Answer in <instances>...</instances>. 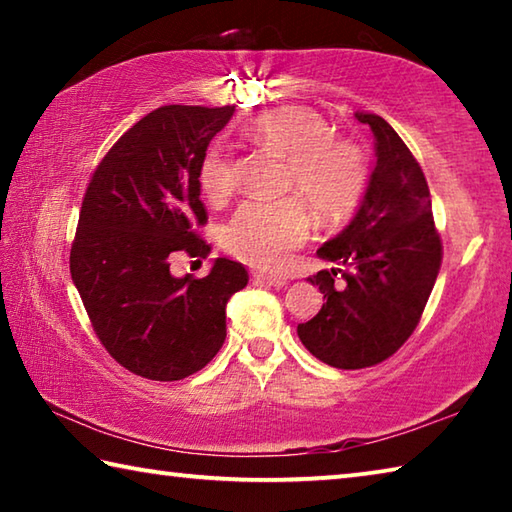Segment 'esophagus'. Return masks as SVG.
<instances>
[{
    "label": "esophagus",
    "mask_w": 512,
    "mask_h": 512,
    "mask_svg": "<svg viewBox=\"0 0 512 512\" xmlns=\"http://www.w3.org/2000/svg\"><path fill=\"white\" fill-rule=\"evenodd\" d=\"M253 277H255V282L268 284V287H275V289H282L289 284L287 277H277V275H268V273H255Z\"/></svg>",
    "instance_id": "esophagus-1"
}]
</instances>
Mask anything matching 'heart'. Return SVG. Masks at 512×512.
Returning <instances> with one entry per match:
<instances>
[{
  "label": "heart",
  "instance_id": "1",
  "mask_svg": "<svg viewBox=\"0 0 512 512\" xmlns=\"http://www.w3.org/2000/svg\"><path fill=\"white\" fill-rule=\"evenodd\" d=\"M250 142L287 158V185L307 198L320 219L348 216L368 189V155L348 137L332 135L329 121L305 106H282L257 115L246 126ZM198 185L214 203L237 187L230 155L210 146L198 162ZM311 219L300 196L246 201L225 228L230 255L257 268H282L291 250L309 237Z\"/></svg>",
  "mask_w": 512,
  "mask_h": 512
}]
</instances>
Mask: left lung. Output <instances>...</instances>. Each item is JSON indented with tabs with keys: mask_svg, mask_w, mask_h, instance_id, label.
Wrapping results in <instances>:
<instances>
[{
	"mask_svg": "<svg viewBox=\"0 0 512 512\" xmlns=\"http://www.w3.org/2000/svg\"><path fill=\"white\" fill-rule=\"evenodd\" d=\"M354 117L375 135V167L357 214L316 250L343 268L309 277L325 302L298 325L302 345L341 370L375 366L402 348L420 323L443 259L418 160L386 119L361 110ZM339 272L342 284L334 285Z\"/></svg>",
	"mask_w": 512,
	"mask_h": 512,
	"instance_id": "1",
	"label": "left lung"
}]
</instances>
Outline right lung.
Instances as JSON below:
<instances>
[{
	"mask_svg": "<svg viewBox=\"0 0 512 512\" xmlns=\"http://www.w3.org/2000/svg\"><path fill=\"white\" fill-rule=\"evenodd\" d=\"M235 106H162L119 137L92 173L69 255L74 287L110 357L135 375L178 381L214 359L225 305L248 284L219 257L205 277H176V255L205 259L198 162Z\"/></svg>",
	"mask_w": 512,
	"mask_h": 512,
	"instance_id": "right-lung-1",
	"label": "right lung"
}]
</instances>
